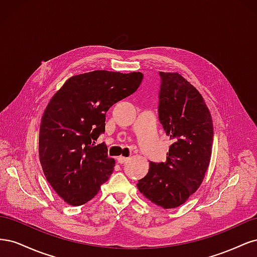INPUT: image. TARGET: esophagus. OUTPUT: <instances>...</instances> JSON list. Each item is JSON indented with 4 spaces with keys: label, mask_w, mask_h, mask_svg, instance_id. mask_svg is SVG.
Listing matches in <instances>:
<instances>
[{
    "label": "esophagus",
    "mask_w": 257,
    "mask_h": 257,
    "mask_svg": "<svg viewBox=\"0 0 257 257\" xmlns=\"http://www.w3.org/2000/svg\"><path fill=\"white\" fill-rule=\"evenodd\" d=\"M128 161V159L127 158H124V157H119L118 159H116V162L119 163V164H125V163Z\"/></svg>",
    "instance_id": "esophagus-1"
}]
</instances>
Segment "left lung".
I'll return each mask as SVG.
<instances>
[{"label": "left lung", "instance_id": "8db88e82", "mask_svg": "<svg viewBox=\"0 0 257 257\" xmlns=\"http://www.w3.org/2000/svg\"><path fill=\"white\" fill-rule=\"evenodd\" d=\"M159 120L173 142L166 162H150L138 180L143 195L164 209L184 204L204 180L213 143L211 114L203 96L178 73L160 72Z\"/></svg>", "mask_w": 257, "mask_h": 257}]
</instances>
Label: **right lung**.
<instances>
[{
	"instance_id": "right-lung-1",
	"label": "right lung",
	"mask_w": 257,
	"mask_h": 257,
	"mask_svg": "<svg viewBox=\"0 0 257 257\" xmlns=\"http://www.w3.org/2000/svg\"><path fill=\"white\" fill-rule=\"evenodd\" d=\"M142 73L94 71L71 77L52 96L40 127V161L47 181L65 203L94 197L113 172L105 132L106 112L138 89Z\"/></svg>"
}]
</instances>
